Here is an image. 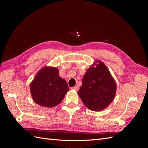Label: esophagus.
<instances>
[{
  "instance_id": "esophagus-1",
  "label": "esophagus",
  "mask_w": 148,
  "mask_h": 148,
  "mask_svg": "<svg viewBox=\"0 0 148 148\" xmlns=\"http://www.w3.org/2000/svg\"><path fill=\"white\" fill-rule=\"evenodd\" d=\"M71 89H73V90H75V91H78V89H79V87H78V86H77V85H76V86H75L74 87H72L71 88Z\"/></svg>"
}]
</instances>
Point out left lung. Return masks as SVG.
<instances>
[{
    "label": "left lung",
    "instance_id": "8db88e82",
    "mask_svg": "<svg viewBox=\"0 0 148 148\" xmlns=\"http://www.w3.org/2000/svg\"><path fill=\"white\" fill-rule=\"evenodd\" d=\"M116 89L117 85L109 70L97 60L84 74L78 95L89 109L100 111L112 102Z\"/></svg>",
    "mask_w": 148,
    "mask_h": 148
}]
</instances>
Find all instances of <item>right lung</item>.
Segmentation results:
<instances>
[{
	"mask_svg": "<svg viewBox=\"0 0 148 148\" xmlns=\"http://www.w3.org/2000/svg\"><path fill=\"white\" fill-rule=\"evenodd\" d=\"M69 91L66 82L60 77L59 70L56 67H44L30 84L33 101L38 105L49 108L59 104Z\"/></svg>",
	"mask_w": 148,
	"mask_h": 148,
	"instance_id": "obj_1",
	"label": "right lung"
}]
</instances>
